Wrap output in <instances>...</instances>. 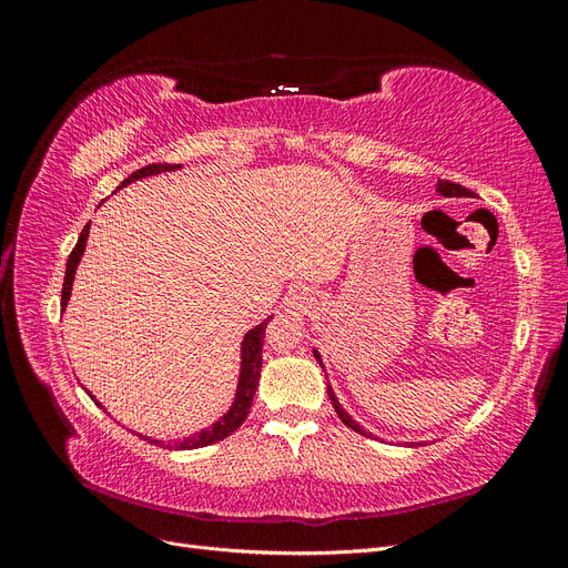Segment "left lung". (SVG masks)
I'll list each match as a JSON object with an SVG mask.
<instances>
[{"label": "left lung", "mask_w": 568, "mask_h": 568, "mask_svg": "<svg viewBox=\"0 0 568 568\" xmlns=\"http://www.w3.org/2000/svg\"><path fill=\"white\" fill-rule=\"evenodd\" d=\"M436 192L440 194V196H474V192H469L467 186H462V184H455V182H448V180H438V184H436ZM313 355H315V359L320 363V367L324 369V365H322V355L317 353V348H313ZM326 374V372H324ZM326 379H329V376H326ZM326 393H329V398H332V405H334V409H336V415H338V419L346 424L348 428H353V432H357V434H363V436H367V438H374V434H369V432H365L363 426H359L346 409L341 407V403H338V398H336V393H334V388L329 386V382H326ZM409 445H415V443H409Z\"/></svg>", "instance_id": "obj_1"}]
</instances>
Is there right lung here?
Wrapping results in <instances>:
<instances>
[{
    "mask_svg": "<svg viewBox=\"0 0 568 568\" xmlns=\"http://www.w3.org/2000/svg\"><path fill=\"white\" fill-rule=\"evenodd\" d=\"M182 165L178 163H151L136 170L130 178H125L123 182L118 184V189H123L136 180L142 178H151V175H161V173H173V170H180ZM88 236H90V225H84V230L78 236V244L73 248V253L68 255V263H65V277H63V291H61V311L68 307V301H71V291H73V282H75V270L82 261V253L88 248ZM272 317V315H270ZM267 320H263L261 324H255L253 329L246 332L244 341H242V363H239V379H236V393H234V400L230 405V409L222 415L217 422H213L211 426L201 428L196 434H189L184 438L178 440H161V438H151V436H142L144 440L159 445V448H168V450H194V448H205V445L217 443L222 438H227L230 434H234L239 426H242L248 417L251 405H253V395L257 390V382H261V367H263V334H265V326ZM90 398L101 407L94 395L90 393Z\"/></svg>",
    "mask_w": 568,
    "mask_h": 568,
    "instance_id": "1",
    "label": "right lung"
}]
</instances>
